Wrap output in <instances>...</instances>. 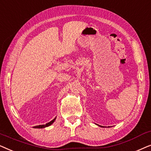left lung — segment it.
I'll list each match as a JSON object with an SVG mask.
<instances>
[{
    "label": "left lung",
    "mask_w": 151,
    "mask_h": 151,
    "mask_svg": "<svg viewBox=\"0 0 151 151\" xmlns=\"http://www.w3.org/2000/svg\"><path fill=\"white\" fill-rule=\"evenodd\" d=\"M98 126H99V127H102V126H100V125H98V124H97Z\"/></svg>",
    "instance_id": "obj_1"
}]
</instances>
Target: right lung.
<instances>
[{
    "mask_svg": "<svg viewBox=\"0 0 151 151\" xmlns=\"http://www.w3.org/2000/svg\"><path fill=\"white\" fill-rule=\"evenodd\" d=\"M55 119H56V117H55L54 119H53V120H51V122H49L47 123L46 124H42V125H38V126H36V127H34V128H35V129H43V128H45V127H49V126H51L52 124L54 122Z\"/></svg>",
    "mask_w": 151,
    "mask_h": 151,
    "instance_id": "right-lung-1",
    "label": "right lung"
}]
</instances>
